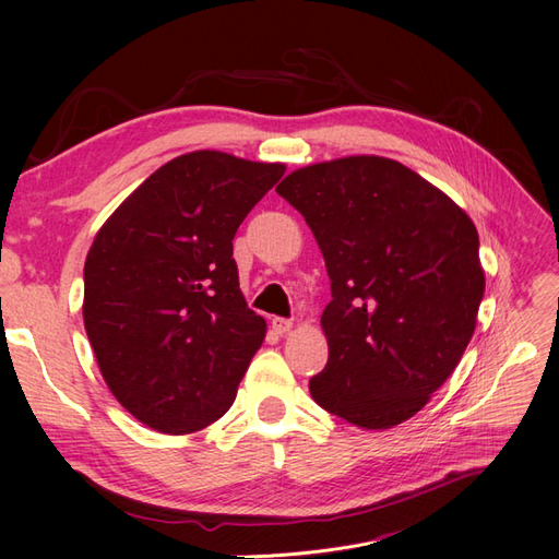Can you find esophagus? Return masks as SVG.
<instances>
[{"mask_svg":"<svg viewBox=\"0 0 559 559\" xmlns=\"http://www.w3.org/2000/svg\"><path fill=\"white\" fill-rule=\"evenodd\" d=\"M270 326H273L275 333L284 335V333H289L294 329V321L292 319H284V317H275L273 321H270Z\"/></svg>","mask_w":559,"mask_h":559,"instance_id":"obj_1","label":"esophagus"}]
</instances>
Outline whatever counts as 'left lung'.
Instances as JSON below:
<instances>
[{"mask_svg":"<svg viewBox=\"0 0 559 559\" xmlns=\"http://www.w3.org/2000/svg\"><path fill=\"white\" fill-rule=\"evenodd\" d=\"M277 193L324 253L329 361L310 394L361 429L425 408L460 364L485 294L478 230L411 167L349 156L300 167Z\"/></svg>","mask_w":559,"mask_h":559,"instance_id":"8db88e82","label":"left lung"}]
</instances>
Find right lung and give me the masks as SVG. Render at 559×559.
Wrapping results in <instances>:
<instances>
[{"label": "right lung", "instance_id": "add662e5", "mask_svg": "<svg viewBox=\"0 0 559 559\" xmlns=\"http://www.w3.org/2000/svg\"><path fill=\"white\" fill-rule=\"evenodd\" d=\"M282 163L183 154L130 193L83 267V324L107 386L142 425L191 433L222 417L265 337L233 238Z\"/></svg>", "mask_w": 559, "mask_h": 559}]
</instances>
